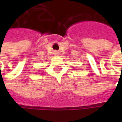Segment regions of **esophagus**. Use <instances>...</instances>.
<instances>
[{
    "instance_id": "1",
    "label": "esophagus",
    "mask_w": 122,
    "mask_h": 122,
    "mask_svg": "<svg viewBox=\"0 0 122 122\" xmlns=\"http://www.w3.org/2000/svg\"><path fill=\"white\" fill-rule=\"evenodd\" d=\"M54 55H59V52L58 51H54Z\"/></svg>"
}]
</instances>
